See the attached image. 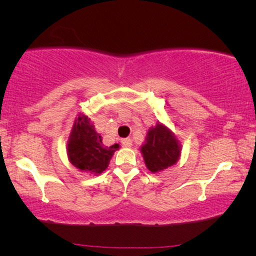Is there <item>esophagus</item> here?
Masks as SVG:
<instances>
[{
	"instance_id": "esophagus-1",
	"label": "esophagus",
	"mask_w": 256,
	"mask_h": 256,
	"mask_svg": "<svg viewBox=\"0 0 256 256\" xmlns=\"http://www.w3.org/2000/svg\"><path fill=\"white\" fill-rule=\"evenodd\" d=\"M121 143H122V146H126V148H129V146H132V138H122Z\"/></svg>"
}]
</instances>
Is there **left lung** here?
I'll return each mask as SVG.
<instances>
[{
    "label": "left lung",
    "mask_w": 256,
    "mask_h": 256,
    "mask_svg": "<svg viewBox=\"0 0 256 256\" xmlns=\"http://www.w3.org/2000/svg\"><path fill=\"white\" fill-rule=\"evenodd\" d=\"M146 144L141 148L146 166L152 172H158L174 166L180 158V148L172 132L162 124L150 128Z\"/></svg>",
    "instance_id": "8db88e82"
}]
</instances>
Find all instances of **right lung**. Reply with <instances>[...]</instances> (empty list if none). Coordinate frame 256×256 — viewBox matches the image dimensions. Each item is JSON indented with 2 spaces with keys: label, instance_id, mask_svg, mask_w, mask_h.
I'll list each match as a JSON object with an SVG mask.
<instances>
[{
  "label": "right lung",
  "instance_id": "1",
  "mask_svg": "<svg viewBox=\"0 0 256 256\" xmlns=\"http://www.w3.org/2000/svg\"><path fill=\"white\" fill-rule=\"evenodd\" d=\"M118 148V144L104 146L101 136L90 124V118L82 115L73 127L68 144V154L71 163L78 169L86 172L101 174L106 170Z\"/></svg>",
  "mask_w": 256,
  "mask_h": 256
}]
</instances>
